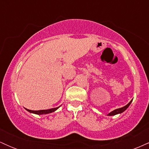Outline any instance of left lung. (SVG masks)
I'll list each match as a JSON object with an SVG mask.
<instances>
[{
    "mask_svg": "<svg viewBox=\"0 0 149 149\" xmlns=\"http://www.w3.org/2000/svg\"><path fill=\"white\" fill-rule=\"evenodd\" d=\"M132 100H132L130 101V102L129 103H128V104H127V105L125 106V107L120 108V109H115V110H113V111L110 112V113H109V114H107V116H115V115H117V114H120V113H122L123 112H124L125 111L126 109H127V108L129 107V106L130 105V104H131L132 102Z\"/></svg>",
    "mask_w": 149,
    "mask_h": 149,
    "instance_id": "1",
    "label": "left lung"
}]
</instances>
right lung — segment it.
<instances>
[{
    "mask_svg": "<svg viewBox=\"0 0 149 149\" xmlns=\"http://www.w3.org/2000/svg\"><path fill=\"white\" fill-rule=\"evenodd\" d=\"M59 108V107H56V108H52V109H47V110H39V111L29 110V109H26V110L29 113H34V114H37V115H45V114H48V113H50L54 112L55 111H57Z\"/></svg>",
    "mask_w": 149,
    "mask_h": 149,
    "instance_id": "obj_1",
    "label": "right lung"
}]
</instances>
